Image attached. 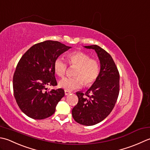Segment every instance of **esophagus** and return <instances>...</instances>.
Returning <instances> with one entry per match:
<instances>
[{
    "label": "esophagus",
    "mask_w": 150,
    "mask_h": 150,
    "mask_svg": "<svg viewBox=\"0 0 150 150\" xmlns=\"http://www.w3.org/2000/svg\"><path fill=\"white\" fill-rule=\"evenodd\" d=\"M71 93V92L70 91H67V90H65V95H69Z\"/></svg>",
    "instance_id": "34e87169"
}]
</instances>
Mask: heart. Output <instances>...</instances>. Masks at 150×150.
Listing matches in <instances>:
<instances>
[{
    "label": "heart",
    "mask_w": 150,
    "mask_h": 150,
    "mask_svg": "<svg viewBox=\"0 0 150 150\" xmlns=\"http://www.w3.org/2000/svg\"><path fill=\"white\" fill-rule=\"evenodd\" d=\"M67 60L71 66H77L75 77L64 78L59 81L60 88L69 91L80 88L84 83L86 86H91L96 81L100 72L98 61L91 58L89 54L81 50L72 52L67 55ZM68 69L67 63L62 57H57L54 62V70L60 77L65 76Z\"/></svg>",
    "instance_id": "b5f03b06"
}]
</instances>
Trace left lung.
I'll list each match as a JSON object with an SVG mask.
<instances>
[{"instance_id":"obj_1","label":"left lung","mask_w":150,"mask_h":150,"mask_svg":"<svg viewBox=\"0 0 150 150\" xmlns=\"http://www.w3.org/2000/svg\"><path fill=\"white\" fill-rule=\"evenodd\" d=\"M96 51L100 62L98 78L86 93L77 92L78 102L72 109L74 120L84 126H93L108 117L113 109L120 91V74L108 52L98 45L85 47Z\"/></svg>"}]
</instances>
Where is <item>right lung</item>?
<instances>
[{
  "label": "right lung",
  "mask_w": 150,
  "mask_h": 150,
  "mask_svg": "<svg viewBox=\"0 0 150 150\" xmlns=\"http://www.w3.org/2000/svg\"><path fill=\"white\" fill-rule=\"evenodd\" d=\"M71 48L59 41H45L33 45L21 57L13 77V94L28 117L42 120L54 113L65 91L61 88L47 91L46 87L57 85L54 62Z\"/></svg>",
  "instance_id": "obj_1"
}]
</instances>
